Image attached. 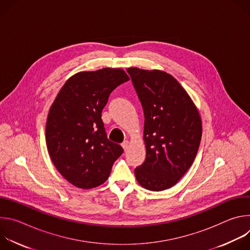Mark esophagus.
Instances as JSON below:
<instances>
[{"instance_id": "1", "label": "esophagus", "mask_w": 250, "mask_h": 250, "mask_svg": "<svg viewBox=\"0 0 250 250\" xmlns=\"http://www.w3.org/2000/svg\"><path fill=\"white\" fill-rule=\"evenodd\" d=\"M122 146H123V148L125 150H126L128 148V146H129V141L128 140H125L123 144H122Z\"/></svg>"}]
</instances>
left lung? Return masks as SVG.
<instances>
[{
	"instance_id": "left-lung-1",
	"label": "left lung",
	"mask_w": 250,
	"mask_h": 250,
	"mask_svg": "<svg viewBox=\"0 0 250 250\" xmlns=\"http://www.w3.org/2000/svg\"><path fill=\"white\" fill-rule=\"evenodd\" d=\"M145 114L146 158L135 168L137 182L147 190L174 186L193 164L202 138V120L189 94L161 70L127 68Z\"/></svg>"
}]
</instances>
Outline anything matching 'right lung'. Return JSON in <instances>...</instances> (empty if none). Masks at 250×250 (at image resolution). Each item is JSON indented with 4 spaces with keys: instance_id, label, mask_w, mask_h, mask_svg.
I'll return each instance as SVG.
<instances>
[{
    "instance_id": "obj_1",
    "label": "right lung",
    "mask_w": 250,
    "mask_h": 250,
    "mask_svg": "<svg viewBox=\"0 0 250 250\" xmlns=\"http://www.w3.org/2000/svg\"><path fill=\"white\" fill-rule=\"evenodd\" d=\"M129 80L121 68L83 71L60 89L47 116L45 139L49 156L65 179L92 189L108 179L124 152L108 139L101 119L110 94Z\"/></svg>"
}]
</instances>
